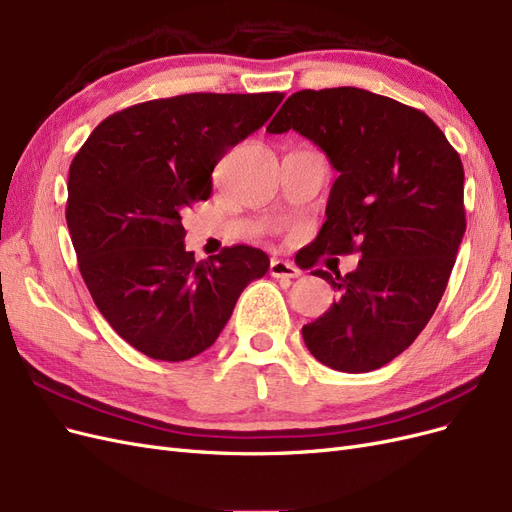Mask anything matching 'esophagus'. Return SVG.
Wrapping results in <instances>:
<instances>
[{"mask_svg": "<svg viewBox=\"0 0 512 512\" xmlns=\"http://www.w3.org/2000/svg\"><path fill=\"white\" fill-rule=\"evenodd\" d=\"M269 273L273 277H284V280H288V277H299L301 275V271L294 267L292 262H286V260H271Z\"/></svg>", "mask_w": 512, "mask_h": 512, "instance_id": "esophagus-1", "label": "esophagus"}]
</instances>
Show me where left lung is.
Wrapping results in <instances>:
<instances>
[{
    "instance_id": "1",
    "label": "left lung",
    "mask_w": 512,
    "mask_h": 512,
    "mask_svg": "<svg viewBox=\"0 0 512 512\" xmlns=\"http://www.w3.org/2000/svg\"><path fill=\"white\" fill-rule=\"evenodd\" d=\"M297 130L337 170L316 254L361 252L352 273L316 269L339 299L303 327L307 350L337 371L393 361L425 329L466 232L463 166L423 111L359 87L292 94L267 132Z\"/></svg>"
}]
</instances>
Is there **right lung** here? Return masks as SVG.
Instances as JSON below:
<instances>
[{"instance_id":"1","label":"right lung","mask_w":512,"mask_h":512,"mask_svg":"<svg viewBox=\"0 0 512 512\" xmlns=\"http://www.w3.org/2000/svg\"><path fill=\"white\" fill-rule=\"evenodd\" d=\"M282 94H183L106 117L76 153L66 222L100 314L156 361L207 350L243 288L269 271L250 245L185 252L181 213L211 196L228 149L265 126Z\"/></svg>"}]
</instances>
